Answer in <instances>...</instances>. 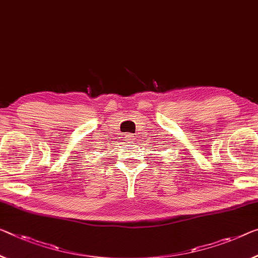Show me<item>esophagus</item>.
<instances>
[{
	"mask_svg": "<svg viewBox=\"0 0 258 258\" xmlns=\"http://www.w3.org/2000/svg\"><path fill=\"white\" fill-rule=\"evenodd\" d=\"M124 138H125V141L126 142H132L133 141V138H134V136L132 134H126V135H124Z\"/></svg>",
	"mask_w": 258,
	"mask_h": 258,
	"instance_id": "obj_1",
	"label": "esophagus"
}]
</instances>
